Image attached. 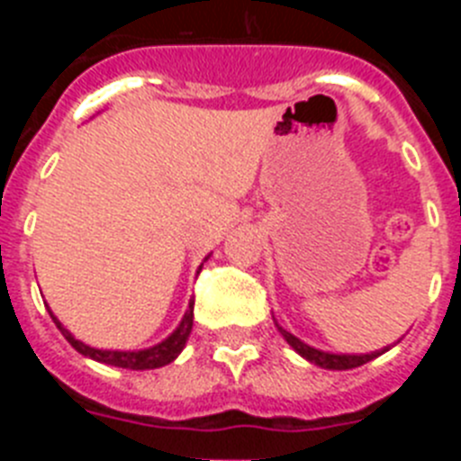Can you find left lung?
<instances>
[{
    "instance_id": "obj_1",
    "label": "left lung",
    "mask_w": 461,
    "mask_h": 461,
    "mask_svg": "<svg viewBox=\"0 0 461 461\" xmlns=\"http://www.w3.org/2000/svg\"><path fill=\"white\" fill-rule=\"evenodd\" d=\"M279 328V325H276ZM279 332L284 335V339L288 341V344L295 348L300 356L304 357V360H309L312 365H319V367L323 369H353V367H360V365H367L369 360H374V357H378L381 353H385L390 348H383V351H374V353H362V356H337V353H325V351H319V348H313V346L304 344V341L297 339L295 335H291V332H286L284 328H279Z\"/></svg>"
}]
</instances>
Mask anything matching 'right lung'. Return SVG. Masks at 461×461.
Segmentation results:
<instances>
[{
	"mask_svg": "<svg viewBox=\"0 0 461 461\" xmlns=\"http://www.w3.org/2000/svg\"><path fill=\"white\" fill-rule=\"evenodd\" d=\"M50 316L52 321H55L57 328H59V332L67 337L68 344H71L78 353H83L85 357H92V360L96 362H104V365H113V367H122V369H157L168 365V362H173L175 357L180 356L182 348H185L186 339H189L191 335V328H194V300L189 303L185 319H182V323L177 325V330H175L173 335L166 337L161 344L142 348V351H101V348H92V346L76 339V337H73L71 332H68V330L55 319V313L50 312Z\"/></svg>",
	"mask_w": 461,
	"mask_h": 461,
	"instance_id": "right-lung-1",
	"label": "right lung"
}]
</instances>
